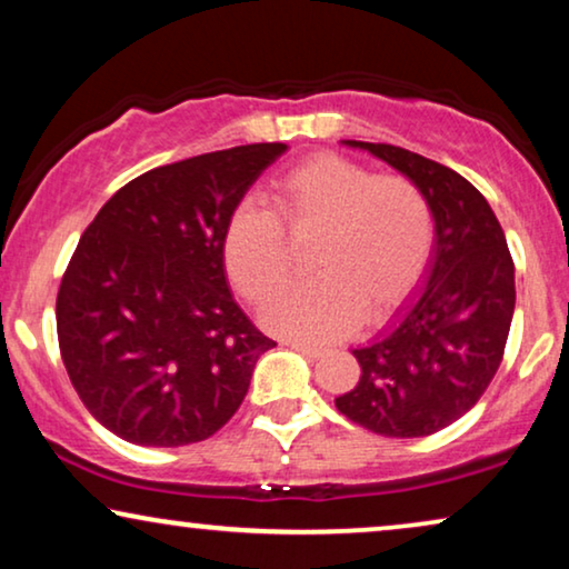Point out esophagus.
Instances as JSON below:
<instances>
[{
  "label": "esophagus",
  "mask_w": 569,
  "mask_h": 569,
  "mask_svg": "<svg viewBox=\"0 0 569 569\" xmlns=\"http://www.w3.org/2000/svg\"><path fill=\"white\" fill-rule=\"evenodd\" d=\"M287 347L295 349V352H300V355L310 357V360H318V357L323 355V349H318V347H310V345H302V341H287Z\"/></svg>",
  "instance_id": "1"
}]
</instances>
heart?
<instances>
[{"label":"heart","mask_w":569,"mask_h":569,"mask_svg":"<svg viewBox=\"0 0 569 569\" xmlns=\"http://www.w3.org/2000/svg\"><path fill=\"white\" fill-rule=\"evenodd\" d=\"M274 207L240 204L224 228V267L248 300L263 302L287 277V238L318 230L310 267L263 310L279 337L323 345L399 306L422 279L435 243L425 191L403 176H376L341 154H313L274 181Z\"/></svg>","instance_id":"1"}]
</instances>
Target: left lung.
Listing matches in <instances>:
<instances>
[{"mask_svg":"<svg viewBox=\"0 0 569 569\" xmlns=\"http://www.w3.org/2000/svg\"><path fill=\"white\" fill-rule=\"evenodd\" d=\"M425 191L435 243L425 282L368 345L362 376L333 399L341 415L386 438H425L481 399L500 368L516 310V267L489 201L440 162L393 144L341 139Z\"/></svg>","mask_w":569,"mask_h":569,"instance_id":"obj_1","label":"left lung"}]
</instances>
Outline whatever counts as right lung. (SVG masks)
Returning a JSON list of instances; mask_svg holds the SVG:
<instances>
[{"label":"right lung","mask_w":569,"mask_h":569,"mask_svg":"<svg viewBox=\"0 0 569 569\" xmlns=\"http://www.w3.org/2000/svg\"><path fill=\"white\" fill-rule=\"evenodd\" d=\"M287 152L243 144L147 170L106 201L61 279L57 331L77 396L147 448L212 438L243 403L256 331L224 277V228Z\"/></svg>","instance_id":"1"}]
</instances>
